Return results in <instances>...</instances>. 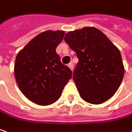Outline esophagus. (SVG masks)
Instances as JSON below:
<instances>
[{
  "instance_id": "34e87169",
  "label": "esophagus",
  "mask_w": 132,
  "mask_h": 132,
  "mask_svg": "<svg viewBox=\"0 0 132 132\" xmlns=\"http://www.w3.org/2000/svg\"><path fill=\"white\" fill-rule=\"evenodd\" d=\"M73 63H72V62H71L70 63H69V65H68V66L70 68V69H71L72 71H73Z\"/></svg>"
}]
</instances>
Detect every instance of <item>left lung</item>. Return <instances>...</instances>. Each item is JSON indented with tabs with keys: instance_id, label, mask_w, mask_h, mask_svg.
Returning a JSON list of instances; mask_svg holds the SVG:
<instances>
[{
	"instance_id": "1",
	"label": "left lung",
	"mask_w": 132,
	"mask_h": 132,
	"mask_svg": "<svg viewBox=\"0 0 132 132\" xmlns=\"http://www.w3.org/2000/svg\"><path fill=\"white\" fill-rule=\"evenodd\" d=\"M64 40L78 58L73 80L81 97L94 105L111 98L125 72L119 49L101 30L93 27L70 31Z\"/></svg>"
}]
</instances>
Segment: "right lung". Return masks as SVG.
<instances>
[{
	"label": "right lung",
	"mask_w": 132,
	"mask_h": 132,
	"mask_svg": "<svg viewBox=\"0 0 132 132\" xmlns=\"http://www.w3.org/2000/svg\"><path fill=\"white\" fill-rule=\"evenodd\" d=\"M63 30L39 34L16 56L14 73L21 93L39 105L57 101L72 72L63 65L56 48L63 39Z\"/></svg>",
	"instance_id": "1"
}]
</instances>
